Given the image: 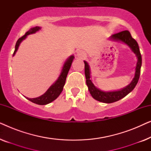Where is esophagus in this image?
<instances>
[{"label": "esophagus", "instance_id": "1", "mask_svg": "<svg viewBox=\"0 0 151 151\" xmlns=\"http://www.w3.org/2000/svg\"><path fill=\"white\" fill-rule=\"evenodd\" d=\"M77 56L79 58H83L85 56V53H84L82 51H79L77 53Z\"/></svg>", "mask_w": 151, "mask_h": 151}]
</instances>
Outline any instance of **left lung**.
Listing matches in <instances>:
<instances>
[{"instance_id":"1","label":"left lung","mask_w":151,"mask_h":151,"mask_svg":"<svg viewBox=\"0 0 151 151\" xmlns=\"http://www.w3.org/2000/svg\"><path fill=\"white\" fill-rule=\"evenodd\" d=\"M109 39L111 40L115 41V42H122L124 44L127 45L128 47H129L131 51L135 54L137 61L135 67V76H134L131 83L122 89L112 91H102L94 85L91 79L90 66L87 62L84 61V73H85L86 83L88 86V89L89 91L91 96L95 100L103 103H113L117 102V101L121 100L122 98H124L129 93H131L135 87L136 84H137L139 78L140 69H141L142 67V55L139 51V46H138L137 41L132 38L129 31H123V32H119L117 34H113L109 38Z\"/></svg>"}]
</instances>
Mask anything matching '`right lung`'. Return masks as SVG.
<instances>
[{
  "label": "right lung",
  "instance_id": "add662e5",
  "mask_svg": "<svg viewBox=\"0 0 151 151\" xmlns=\"http://www.w3.org/2000/svg\"><path fill=\"white\" fill-rule=\"evenodd\" d=\"M41 29L40 27H35L31 28L28 32L25 33V34L23 36H22L21 38H20L16 42V46H15V50H14L13 56L16 54V51H17L18 47H19L20 43L25 39L27 36L30 34H35V33L38 32ZM74 59V55H72L71 56H69L68 58L66 60V61L64 63L62 68L59 77L58 78L54 83L49 87L46 92L42 96L38 97V98H26L27 100H29L33 103L35 104H39V105H45L49 104L51 102H53V100H55L58 97L60 96V94L61 93V92L63 91V87L65 86V82H66V78H67L68 72H69L70 68H71V64L73 63V60Z\"/></svg>",
  "mask_w": 151,
  "mask_h": 151
}]
</instances>
